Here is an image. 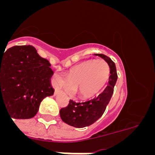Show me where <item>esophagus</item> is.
Masks as SVG:
<instances>
[{
    "label": "esophagus",
    "mask_w": 155,
    "mask_h": 155,
    "mask_svg": "<svg viewBox=\"0 0 155 155\" xmlns=\"http://www.w3.org/2000/svg\"><path fill=\"white\" fill-rule=\"evenodd\" d=\"M58 92H59V90L58 89H55V94H58Z\"/></svg>",
    "instance_id": "34e87169"
}]
</instances>
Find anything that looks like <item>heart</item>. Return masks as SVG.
Returning <instances> with one entry per match:
<instances>
[{
    "instance_id": "b5f03b06",
    "label": "heart",
    "mask_w": 155,
    "mask_h": 155,
    "mask_svg": "<svg viewBox=\"0 0 155 155\" xmlns=\"http://www.w3.org/2000/svg\"><path fill=\"white\" fill-rule=\"evenodd\" d=\"M110 75V69L103 59L86 60L75 65L68 71V75L56 74L53 84L66 91H76L79 96L88 98L98 94L106 84Z\"/></svg>"
}]
</instances>
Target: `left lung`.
I'll return each mask as SVG.
<instances>
[{
	"instance_id": "obj_1",
	"label": "left lung",
	"mask_w": 155,
	"mask_h": 155,
	"mask_svg": "<svg viewBox=\"0 0 155 155\" xmlns=\"http://www.w3.org/2000/svg\"><path fill=\"white\" fill-rule=\"evenodd\" d=\"M104 59L110 68L109 84L98 96L86 102H76L70 100L68 106L60 110L61 118L67 124L77 128H83L91 125L103 115L113 94L114 86L117 80L115 63L104 54H95Z\"/></svg>"
}]
</instances>
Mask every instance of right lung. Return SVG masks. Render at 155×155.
Here are the masks:
<instances>
[{
    "instance_id": "add662e5",
    "label": "right lung",
    "mask_w": 155,
    "mask_h": 155,
    "mask_svg": "<svg viewBox=\"0 0 155 155\" xmlns=\"http://www.w3.org/2000/svg\"><path fill=\"white\" fill-rule=\"evenodd\" d=\"M50 66L31 46H15L0 53V107L5 105L11 118H32L42 100L53 95Z\"/></svg>"
}]
</instances>
